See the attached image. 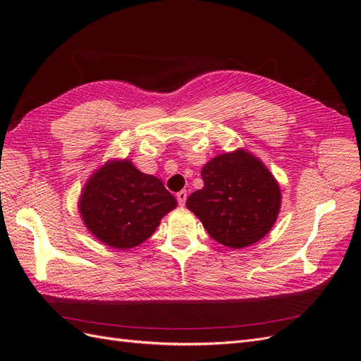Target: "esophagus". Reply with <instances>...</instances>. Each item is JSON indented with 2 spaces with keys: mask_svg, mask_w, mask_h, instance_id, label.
Returning a JSON list of instances; mask_svg holds the SVG:
<instances>
[{
  "mask_svg": "<svg viewBox=\"0 0 361 361\" xmlns=\"http://www.w3.org/2000/svg\"><path fill=\"white\" fill-rule=\"evenodd\" d=\"M176 199H178L179 204H180V206H183V204H185V202H187V191H185V190L179 191V192L176 194Z\"/></svg>",
  "mask_w": 361,
  "mask_h": 361,
  "instance_id": "obj_1",
  "label": "esophagus"
}]
</instances>
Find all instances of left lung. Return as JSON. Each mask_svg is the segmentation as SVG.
I'll return each mask as SVG.
<instances>
[{
  "instance_id": "obj_1",
  "label": "left lung",
  "mask_w": 361,
  "mask_h": 361,
  "mask_svg": "<svg viewBox=\"0 0 361 361\" xmlns=\"http://www.w3.org/2000/svg\"><path fill=\"white\" fill-rule=\"evenodd\" d=\"M204 187L187 207L206 232L228 248L260 241L274 226L281 206L277 180L264 162L244 149L218 155L202 169Z\"/></svg>"
}]
</instances>
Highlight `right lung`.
Returning a JSON list of instances; mask_svg holds the SVG:
<instances>
[{"label":"right lung","mask_w":361,"mask_h":361,"mask_svg":"<svg viewBox=\"0 0 361 361\" xmlns=\"http://www.w3.org/2000/svg\"><path fill=\"white\" fill-rule=\"evenodd\" d=\"M176 204L158 178L141 173L129 159H113L87 180L78 207L101 243L128 250L150 238Z\"/></svg>","instance_id":"1"}]
</instances>
